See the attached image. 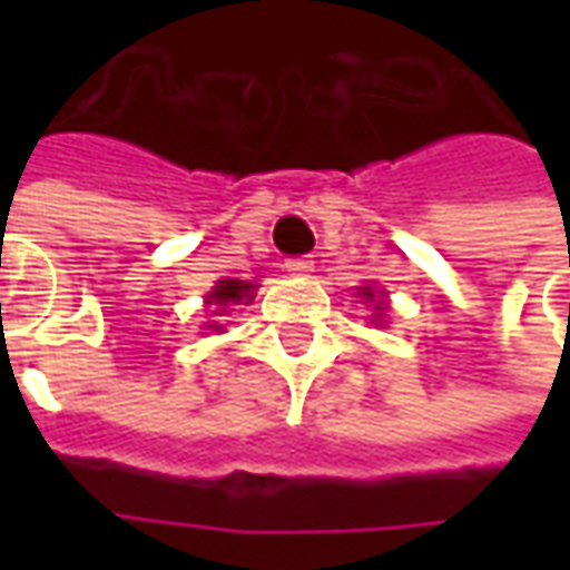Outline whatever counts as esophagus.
Returning a JSON list of instances; mask_svg holds the SVG:
<instances>
[{"label": "esophagus", "instance_id": "1", "mask_svg": "<svg viewBox=\"0 0 570 570\" xmlns=\"http://www.w3.org/2000/svg\"><path fill=\"white\" fill-rule=\"evenodd\" d=\"M284 268L289 274H308L314 268V259L311 256H293V259L284 262Z\"/></svg>", "mask_w": 570, "mask_h": 570}]
</instances>
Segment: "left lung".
Segmentation results:
<instances>
[{
  "instance_id": "left-lung-1",
  "label": "left lung",
  "mask_w": 570,
  "mask_h": 570,
  "mask_svg": "<svg viewBox=\"0 0 570 570\" xmlns=\"http://www.w3.org/2000/svg\"><path fill=\"white\" fill-rule=\"evenodd\" d=\"M366 296H370V298H375V296H372V289H366ZM375 308H382V302H379V305H375Z\"/></svg>"
}]
</instances>
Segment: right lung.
<instances>
[{"instance_id":"obj_1","label":"right lung","mask_w":570,"mask_h":570,"mask_svg":"<svg viewBox=\"0 0 570 570\" xmlns=\"http://www.w3.org/2000/svg\"><path fill=\"white\" fill-rule=\"evenodd\" d=\"M249 289H253V284H247V281H219L207 298H210V305H228V302L247 298Z\"/></svg>"}]
</instances>
